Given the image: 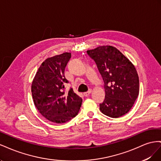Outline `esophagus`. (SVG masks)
Masks as SVG:
<instances>
[{
  "label": "esophagus",
  "instance_id": "esophagus-1",
  "mask_svg": "<svg viewBox=\"0 0 161 161\" xmlns=\"http://www.w3.org/2000/svg\"><path fill=\"white\" fill-rule=\"evenodd\" d=\"M91 91H92V90H91V89H89V91H86V92H85V93H84V95H85V97L89 96V95L91 94Z\"/></svg>",
  "mask_w": 161,
  "mask_h": 161
}]
</instances>
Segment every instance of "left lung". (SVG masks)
<instances>
[{"label":"left lung","instance_id":"obj_1","mask_svg":"<svg viewBox=\"0 0 161 161\" xmlns=\"http://www.w3.org/2000/svg\"><path fill=\"white\" fill-rule=\"evenodd\" d=\"M96 63L104 82L105 97L99 104L104 115L117 118L127 114L139 94V79L134 65L111 46L86 51Z\"/></svg>","mask_w":161,"mask_h":161}]
</instances>
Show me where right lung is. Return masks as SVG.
Listing matches in <instances>:
<instances>
[{"label":"right lung","mask_w":161,"mask_h":161,"mask_svg":"<svg viewBox=\"0 0 161 161\" xmlns=\"http://www.w3.org/2000/svg\"><path fill=\"white\" fill-rule=\"evenodd\" d=\"M71 53L48 58L39 68L31 85L34 104L40 113L49 121L65 123L78 114L82 105L81 97L70 88L65 94V68Z\"/></svg>","instance_id":"add662e5"}]
</instances>
